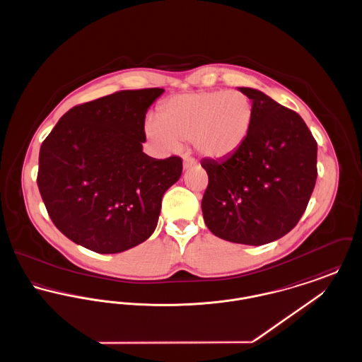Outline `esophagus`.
Returning <instances> with one entry per match:
<instances>
[{
	"mask_svg": "<svg viewBox=\"0 0 362 362\" xmlns=\"http://www.w3.org/2000/svg\"><path fill=\"white\" fill-rule=\"evenodd\" d=\"M198 163H197V160L194 158V157H189V156H185L183 157V168L185 170H189L191 167H195Z\"/></svg>",
	"mask_w": 362,
	"mask_h": 362,
	"instance_id": "esophagus-1",
	"label": "esophagus"
}]
</instances>
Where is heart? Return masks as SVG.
Wrapping results in <instances>:
<instances>
[{
    "mask_svg": "<svg viewBox=\"0 0 362 362\" xmlns=\"http://www.w3.org/2000/svg\"><path fill=\"white\" fill-rule=\"evenodd\" d=\"M255 121L251 98L241 90L214 89L175 95L148 117L145 134L158 146L176 151L179 139L192 141L199 155L223 160L236 155Z\"/></svg>",
    "mask_w": 362,
    "mask_h": 362,
    "instance_id": "heart-1",
    "label": "heart"
}]
</instances>
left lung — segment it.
I'll return each mask as SVG.
<instances>
[{
  "mask_svg": "<svg viewBox=\"0 0 362 362\" xmlns=\"http://www.w3.org/2000/svg\"><path fill=\"white\" fill-rule=\"evenodd\" d=\"M255 107L250 137L236 155L202 160L209 185L202 213L220 239L262 245L291 232L315 189L317 144L303 118L263 92L240 88Z\"/></svg>",
  "mask_w": 362,
  "mask_h": 362,
  "instance_id": "obj_1",
  "label": "left lung"
}]
</instances>
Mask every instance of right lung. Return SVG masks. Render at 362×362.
<instances>
[{"mask_svg": "<svg viewBox=\"0 0 362 362\" xmlns=\"http://www.w3.org/2000/svg\"><path fill=\"white\" fill-rule=\"evenodd\" d=\"M163 88L119 90L70 108L43 141L37 187L54 225L99 254H118L156 229L179 156L142 152L145 114Z\"/></svg>", "mask_w": 362, "mask_h": 362, "instance_id": "add662e5", "label": "right lung"}]
</instances>
